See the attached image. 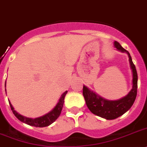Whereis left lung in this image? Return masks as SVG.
<instances>
[{
    "instance_id": "8db88e82",
    "label": "left lung",
    "mask_w": 147,
    "mask_h": 147,
    "mask_svg": "<svg viewBox=\"0 0 147 147\" xmlns=\"http://www.w3.org/2000/svg\"><path fill=\"white\" fill-rule=\"evenodd\" d=\"M113 46L119 51L126 53L129 57L130 68L132 72V88L130 92L125 96L118 100H108L98 96L85 85L83 87V96L87 108L95 115L106 119H114L128 111L134 104L138 90V74L130 54L123 49L118 42H113Z\"/></svg>"
}]
</instances>
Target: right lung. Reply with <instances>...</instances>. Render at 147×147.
<instances>
[{"label":"right lung","mask_w":147,"mask_h":147,"mask_svg":"<svg viewBox=\"0 0 147 147\" xmlns=\"http://www.w3.org/2000/svg\"><path fill=\"white\" fill-rule=\"evenodd\" d=\"M5 87H6V83H5ZM68 91L64 92L60 98H59L58 102L57 103L56 106L55 108H53L51 111H49V113L45 114V115L42 116V117H39L37 118H29L26 117L24 116L21 115L20 113H18L16 111H15L13 106L12 105L10 102H9V105H10L11 110L13 111V113H14V115L18 118L21 122L22 123H26L29 125H32V126L35 127H45L48 126V125H51V123H53L56 120L57 118L59 117L60 113H61V111H62L63 106L64 103V98L66 96V93H67ZM7 93V92H6Z\"/></svg>","instance_id":"right-lung-1"}]
</instances>
